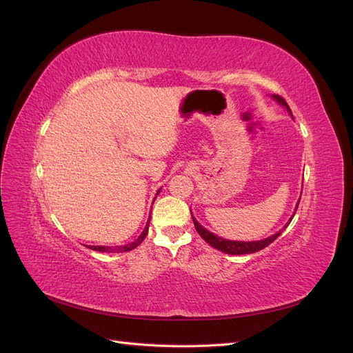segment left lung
<instances>
[{
	"label": "left lung",
	"instance_id": "8db88e82",
	"mask_svg": "<svg viewBox=\"0 0 353 353\" xmlns=\"http://www.w3.org/2000/svg\"><path fill=\"white\" fill-rule=\"evenodd\" d=\"M274 99L276 101H280L283 105H285V108L288 109V112H290V108H288L285 100L283 97H280V95H274ZM297 206H299V203H297ZM191 216H193V215H191ZM292 219L288 221V222H292ZM193 222H194V227H196L197 232L200 234V237L203 240H205L206 243H209L212 248H215V249H218V250H221L223 253H228V254H249V253L259 252V250L265 249L266 245H270L274 240L279 239V236L281 234V231H280V232L274 234V236L265 239V240H261V241H231V240H223V239L215 236V234H212L210 231H208L206 228H203L194 218H193Z\"/></svg>",
	"mask_w": 353,
	"mask_h": 353
}]
</instances>
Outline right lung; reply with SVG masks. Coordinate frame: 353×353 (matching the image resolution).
<instances>
[{
	"instance_id": "1",
	"label": "right lung",
	"mask_w": 353,
	"mask_h": 353,
	"mask_svg": "<svg viewBox=\"0 0 353 353\" xmlns=\"http://www.w3.org/2000/svg\"><path fill=\"white\" fill-rule=\"evenodd\" d=\"M148 223H150V219L147 221V225H145V228H144V231L141 232V236L138 237L135 241H132L131 244H126V245H114V248H109V245H90V249H92V250H97V252H105V253H122V252H128V250H132V249H135L137 245H140L143 241H144V239H145V236H147V232H148Z\"/></svg>"
}]
</instances>
